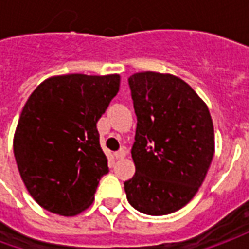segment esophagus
<instances>
[{
  "instance_id": "esophagus-1",
  "label": "esophagus",
  "mask_w": 249,
  "mask_h": 249,
  "mask_svg": "<svg viewBox=\"0 0 249 249\" xmlns=\"http://www.w3.org/2000/svg\"><path fill=\"white\" fill-rule=\"evenodd\" d=\"M125 155H126V151H125L124 148H121V149H119L117 152H114V157L119 160V159H123V157H125Z\"/></svg>"
}]
</instances>
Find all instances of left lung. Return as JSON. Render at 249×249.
<instances>
[{
	"instance_id": "8db88e82",
	"label": "left lung",
	"mask_w": 249,
	"mask_h": 249,
	"mask_svg": "<svg viewBox=\"0 0 249 249\" xmlns=\"http://www.w3.org/2000/svg\"><path fill=\"white\" fill-rule=\"evenodd\" d=\"M137 128L136 173L124 183L139 212L162 216L187 205L208 172L214 152L211 114L192 88L172 74L136 73L128 78Z\"/></svg>"
}]
</instances>
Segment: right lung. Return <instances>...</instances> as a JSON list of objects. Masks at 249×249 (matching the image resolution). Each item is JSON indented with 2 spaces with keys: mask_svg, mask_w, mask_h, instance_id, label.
I'll use <instances>...</instances> for the list:
<instances>
[{
  "mask_svg": "<svg viewBox=\"0 0 249 249\" xmlns=\"http://www.w3.org/2000/svg\"><path fill=\"white\" fill-rule=\"evenodd\" d=\"M119 88V74H65L41 82L28 98L13 151L25 187L44 209L76 216L93 203L109 172L97 121Z\"/></svg>",
  "mask_w": 249,
  "mask_h": 249,
  "instance_id": "obj_1",
  "label": "right lung"
}]
</instances>
